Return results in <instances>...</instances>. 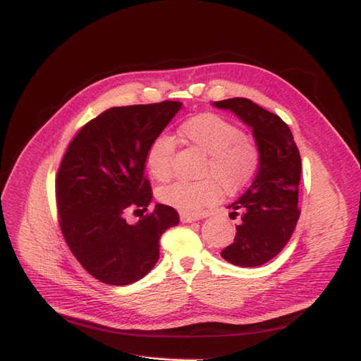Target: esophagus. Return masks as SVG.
Masks as SVG:
<instances>
[{
    "label": "esophagus",
    "instance_id": "34e87169",
    "mask_svg": "<svg viewBox=\"0 0 361 361\" xmlns=\"http://www.w3.org/2000/svg\"><path fill=\"white\" fill-rule=\"evenodd\" d=\"M200 220V215L197 214H180V221L182 223H192Z\"/></svg>",
    "mask_w": 361,
    "mask_h": 361
}]
</instances>
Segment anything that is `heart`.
<instances>
[{
    "mask_svg": "<svg viewBox=\"0 0 361 361\" xmlns=\"http://www.w3.org/2000/svg\"><path fill=\"white\" fill-rule=\"evenodd\" d=\"M179 135L188 145L206 152L203 174L207 178L197 182L176 180L161 187L157 194L161 203L183 214H195L220 200L223 188L235 194L256 176L260 152L255 141L231 120L214 113H202L185 120L179 126ZM174 149V140L167 134L150 141L145 164L152 178L162 182L171 176Z\"/></svg>",
    "mask_w": 361,
    "mask_h": 361,
    "instance_id": "obj_1",
    "label": "heart"
}]
</instances>
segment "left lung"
I'll use <instances>...</instances> for the list:
<instances>
[{"label":"left lung","instance_id":"left-lung-1","mask_svg":"<svg viewBox=\"0 0 361 361\" xmlns=\"http://www.w3.org/2000/svg\"><path fill=\"white\" fill-rule=\"evenodd\" d=\"M231 110L247 123L260 152V166L247 191L228 206L232 215L241 214L233 243L221 256L236 267L267 264L283 250L300 218L298 187L301 157L289 126L265 108L245 97L214 102Z\"/></svg>","mask_w":361,"mask_h":361}]
</instances>
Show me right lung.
Listing matches in <instances>:
<instances>
[{"label": "right lung", "instance_id": "1", "mask_svg": "<svg viewBox=\"0 0 361 361\" xmlns=\"http://www.w3.org/2000/svg\"><path fill=\"white\" fill-rule=\"evenodd\" d=\"M182 104L113 106L87 122L66 149L56 178L60 228L72 255L90 276L111 286L143 279L159 259V238L179 214L158 203L145 155ZM129 213H140L135 225Z\"/></svg>", "mask_w": 361, "mask_h": 361}]
</instances>
